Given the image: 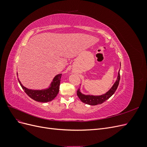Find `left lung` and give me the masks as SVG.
Segmentation results:
<instances>
[{"label":"left lung","mask_w":147,"mask_h":147,"mask_svg":"<svg viewBox=\"0 0 147 147\" xmlns=\"http://www.w3.org/2000/svg\"><path fill=\"white\" fill-rule=\"evenodd\" d=\"M121 65V64H120ZM120 80V74H119V70L118 74L117 80L114 83L113 86L111 88L110 90L107 92L105 94L101 95V96H92V95H84L80 91V89L77 90V94L79 99L81 100V101L84 104H86L91 105H96L98 104H101L104 102L105 100L109 99L110 97L112 96L115 92L116 91L117 89L118 86L119 82Z\"/></svg>","instance_id":"obj_1"}]
</instances>
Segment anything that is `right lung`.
Here are the masks:
<instances>
[{
  "mask_svg": "<svg viewBox=\"0 0 147 147\" xmlns=\"http://www.w3.org/2000/svg\"><path fill=\"white\" fill-rule=\"evenodd\" d=\"M62 74H58L53 80L50 86L47 90H32L23 86L19 81L21 86L24 92L31 99L35 101L40 102H47L54 99L57 95L59 91V85Z\"/></svg>",
  "mask_w": 147,
  "mask_h": 147,
  "instance_id": "obj_1",
  "label": "right lung"
}]
</instances>
